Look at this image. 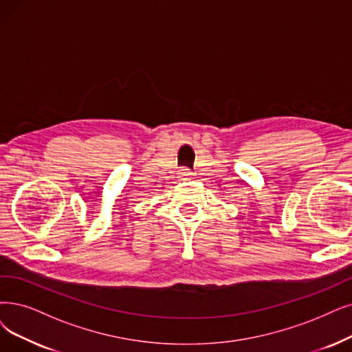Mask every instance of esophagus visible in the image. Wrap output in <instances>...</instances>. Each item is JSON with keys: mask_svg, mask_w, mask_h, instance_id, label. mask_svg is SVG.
<instances>
[{"mask_svg": "<svg viewBox=\"0 0 352 352\" xmlns=\"http://www.w3.org/2000/svg\"><path fill=\"white\" fill-rule=\"evenodd\" d=\"M180 179L182 180H190L192 179V173L189 170H184L180 173Z\"/></svg>", "mask_w": 352, "mask_h": 352, "instance_id": "obj_1", "label": "esophagus"}]
</instances>
